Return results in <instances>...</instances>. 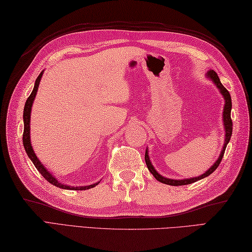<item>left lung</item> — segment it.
Listing matches in <instances>:
<instances>
[{
  "label": "left lung",
  "instance_id": "1",
  "mask_svg": "<svg viewBox=\"0 0 252 252\" xmlns=\"http://www.w3.org/2000/svg\"><path fill=\"white\" fill-rule=\"evenodd\" d=\"M206 78H208L209 80H211L213 82V84L216 85L218 88L219 92H220L223 96L224 101H225V104H224L223 107V126H224V130H225V135H224V145L223 148L221 151L220 156L216 160V162L213 163L210 168H209L205 173L199 175V176H195V178H189V179H182V180H174V179H169V178H165V176H162L160 173H158V171L155 169V167L153 165L151 159H149V155H148V148H146V152H145V162L147 164V168L149 170V172H151L154 176L155 179L157 181L161 182L163 184H167V185H171V186H181V185H187V184H191V183H195V182L202 180L207 178V176L210 175L212 172H215L217 170V168L219 167V164H220L221 160L224 156V152H225V148L227 146V144L231 140V136H232V131H233V122L231 119V110H232V98H231V95H229L228 91L223 87L221 81H220V78L218 77V74L216 71L213 70H209L206 73Z\"/></svg>",
  "mask_w": 252,
  "mask_h": 252
}]
</instances>
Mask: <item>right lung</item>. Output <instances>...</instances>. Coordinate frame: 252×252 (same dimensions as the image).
<instances>
[{
	"label": "right lung",
	"instance_id": "1",
	"mask_svg": "<svg viewBox=\"0 0 252 252\" xmlns=\"http://www.w3.org/2000/svg\"><path fill=\"white\" fill-rule=\"evenodd\" d=\"M43 72L42 71L39 77L36 78L35 80V83H34V88L32 90V92L30 94V96L27 99L26 104H25V108H24V134H23V143H24V147H25V151L28 155V157L30 158V160L32 161V163L34 164V167L37 169V171L42 174V176H44V179L47 180L50 182L51 184H53L56 187H60V189H72V190H84V189H92V187L97 185L99 182L97 183H94V184H91V185H87V186H69L66 184H63L61 182H58V180L55 178L54 175H53L49 170H47L43 163H42L39 158L36 157V155L33 151V148H32L31 145V140H30V118H31V109H32V104H33L34 98H35V95L37 92V89H39V85H40V81H41V78L43 76Z\"/></svg>",
	"mask_w": 252,
	"mask_h": 252
}]
</instances>
